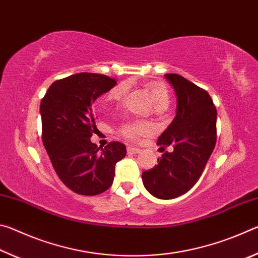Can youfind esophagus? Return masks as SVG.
Returning <instances> with one entry per match:
<instances>
[{"label": "esophagus", "instance_id": "34e87169", "mask_svg": "<svg viewBox=\"0 0 258 258\" xmlns=\"http://www.w3.org/2000/svg\"><path fill=\"white\" fill-rule=\"evenodd\" d=\"M127 152L128 154H139V152H141V150L135 147H127Z\"/></svg>", "mask_w": 258, "mask_h": 258}]
</instances>
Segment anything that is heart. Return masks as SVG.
Masks as SVG:
<instances>
[{
  "instance_id": "obj_1",
  "label": "heart",
  "mask_w": 258,
  "mask_h": 258,
  "mask_svg": "<svg viewBox=\"0 0 258 258\" xmlns=\"http://www.w3.org/2000/svg\"><path fill=\"white\" fill-rule=\"evenodd\" d=\"M147 89L150 92V95L157 108H167L171 101L169 97V91L164 83L154 82L147 84ZM126 93H127V84L120 83L116 85L113 89L107 94L106 101L119 103L124 100ZM152 131L151 125L147 121H128L121 126L119 132L123 137L130 140H138L143 135L149 134Z\"/></svg>"
}]
</instances>
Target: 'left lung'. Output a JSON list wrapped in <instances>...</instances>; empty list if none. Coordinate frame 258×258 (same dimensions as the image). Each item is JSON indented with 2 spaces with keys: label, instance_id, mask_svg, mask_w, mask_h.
<instances>
[{
  "label": "left lung",
  "instance_id": "left-lung-1",
  "mask_svg": "<svg viewBox=\"0 0 258 258\" xmlns=\"http://www.w3.org/2000/svg\"><path fill=\"white\" fill-rule=\"evenodd\" d=\"M177 97L176 116L158 138L165 151L158 165L142 173L146 189L156 198L173 199L184 195L202 176L216 143V108L202 87L177 74H165Z\"/></svg>",
  "mask_w": 258,
  "mask_h": 258
}]
</instances>
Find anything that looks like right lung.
I'll list each match as a JSON object with an SVG mask.
<instances>
[{"label": "right lung", "instance_id": "obj_1", "mask_svg": "<svg viewBox=\"0 0 258 258\" xmlns=\"http://www.w3.org/2000/svg\"><path fill=\"white\" fill-rule=\"evenodd\" d=\"M102 74L80 73L53 82L41 102L42 141L55 173L72 191L95 196L107 191L125 145L109 142L104 149L91 142L97 131L92 104L116 85Z\"/></svg>", "mask_w": 258, "mask_h": 258}]
</instances>
